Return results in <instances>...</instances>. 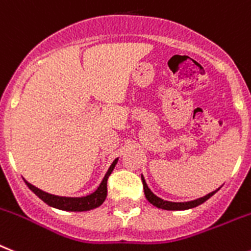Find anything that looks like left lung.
<instances>
[{"instance_id":"8db88e82","label":"left lung","mask_w":251,"mask_h":251,"mask_svg":"<svg viewBox=\"0 0 251 251\" xmlns=\"http://www.w3.org/2000/svg\"><path fill=\"white\" fill-rule=\"evenodd\" d=\"M142 181H143V187H144V194L145 198H147V201H149L151 204H153L154 207L161 208V209H166V210H185V209H190V208L198 207V205H201L203 204L204 201H207L213 194H216V191H212L208 195L203 198H199L197 201H184V203H175V201H163L161 198H158L157 195L151 193V190L148 187L147 182H145L144 177H143L142 175Z\"/></svg>"}]
</instances>
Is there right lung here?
Listing matches in <instances>:
<instances>
[{
    "label": "right lung",
    "instance_id": "obj_1",
    "mask_svg": "<svg viewBox=\"0 0 251 251\" xmlns=\"http://www.w3.org/2000/svg\"><path fill=\"white\" fill-rule=\"evenodd\" d=\"M119 161V158H116L115 161L112 162V165L109 166L108 171L104 175L102 182L98 186L94 193H92L90 195H86V197L81 198H69V197H58V195H52V194H48L46 191L41 190L35 187L34 185L29 184L28 181H25V184L28 185V187L30 189L33 193L37 195L39 199L44 201L46 204H48L50 207L57 208L61 210H69V212H85V210L94 209V208L100 207V204L104 201L107 197V180H108L109 175L113 171L116 163Z\"/></svg>",
    "mask_w": 251,
    "mask_h": 251
}]
</instances>
